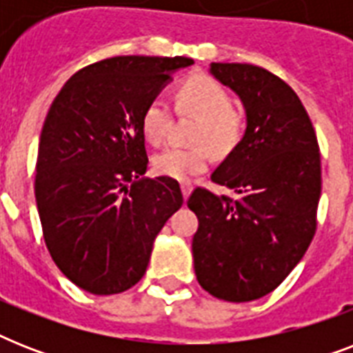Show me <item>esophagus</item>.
Instances as JSON below:
<instances>
[{"label": "esophagus", "mask_w": 353, "mask_h": 353, "mask_svg": "<svg viewBox=\"0 0 353 353\" xmlns=\"http://www.w3.org/2000/svg\"><path fill=\"white\" fill-rule=\"evenodd\" d=\"M181 192L183 198L187 199L188 196H190V192H192V185H190V183H181Z\"/></svg>", "instance_id": "34e87169"}]
</instances>
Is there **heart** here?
<instances>
[{"mask_svg":"<svg viewBox=\"0 0 353 353\" xmlns=\"http://www.w3.org/2000/svg\"><path fill=\"white\" fill-rule=\"evenodd\" d=\"M179 113L198 117L192 132V146H166L152 157L154 170L159 176L187 181L209 168L212 150L225 155L241 137L243 121L232 108L229 91L207 74H196L185 80L176 95ZM172 126L168 102L155 97L146 104L141 117V130L150 144H161Z\"/></svg>","mask_w":353,"mask_h":353,"instance_id":"obj_1","label":"heart"}]
</instances>
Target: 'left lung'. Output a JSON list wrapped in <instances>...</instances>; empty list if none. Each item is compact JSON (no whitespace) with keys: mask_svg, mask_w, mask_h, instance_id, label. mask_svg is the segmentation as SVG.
I'll list each match as a JSON object with an SVG mask.
<instances>
[{"mask_svg":"<svg viewBox=\"0 0 353 353\" xmlns=\"http://www.w3.org/2000/svg\"><path fill=\"white\" fill-rule=\"evenodd\" d=\"M210 73L240 97L247 128L210 176L238 198L198 187L187 201L199 220L194 269L216 299L256 301L282 284L317 229V135L295 91L268 69L212 62Z\"/></svg>","mask_w":353,"mask_h":353,"instance_id":"8db88e82","label":"left lung"}]
</instances>
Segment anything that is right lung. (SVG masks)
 <instances>
[{
  "label": "right lung",
  "instance_id": "add662e5",
  "mask_svg": "<svg viewBox=\"0 0 353 353\" xmlns=\"http://www.w3.org/2000/svg\"><path fill=\"white\" fill-rule=\"evenodd\" d=\"M192 58L113 57L80 69L41 128L34 194L58 269L93 295L143 279L155 236L183 205L179 183L148 179L141 117Z\"/></svg>",
  "mask_w": 353,
  "mask_h": 353
}]
</instances>
